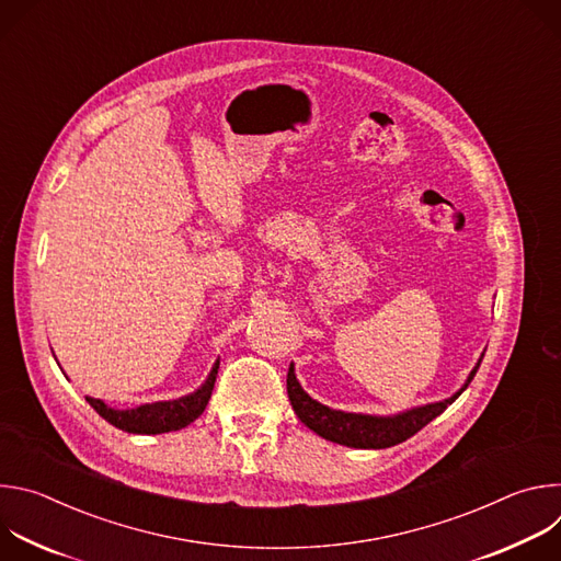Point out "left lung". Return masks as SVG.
<instances>
[{
	"label": "left lung",
	"instance_id": "1",
	"mask_svg": "<svg viewBox=\"0 0 561 561\" xmlns=\"http://www.w3.org/2000/svg\"><path fill=\"white\" fill-rule=\"evenodd\" d=\"M479 362H482V359H479ZM479 362L470 370L466 383L455 394L444 399V402L417 407V409L397 413V415H390V417L333 411L324 404L314 402V399L308 397V392H304V388L299 386L293 364L288 368L286 390H288V399H290V407H293L295 415L301 420V424H306L319 437H324V439L335 442V444H342V446H351V448H390L394 444L407 442L417 431H422L428 422H433L437 415H442L455 402V399L468 388V383L472 381V377L479 368Z\"/></svg>",
	"mask_w": 561,
	"mask_h": 561
}]
</instances>
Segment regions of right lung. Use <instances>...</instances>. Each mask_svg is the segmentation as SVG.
<instances>
[{
	"mask_svg": "<svg viewBox=\"0 0 561 561\" xmlns=\"http://www.w3.org/2000/svg\"><path fill=\"white\" fill-rule=\"evenodd\" d=\"M217 368H219V359L215 362L206 381L195 392H191L186 397H180V399H171V402L144 404V407L128 409V411L111 409L102 402V399H95V397H87V402L108 424H113L119 431L133 433V435H159V433L180 431V428L188 426L191 422H195L204 413L208 399L213 394V386H215V379H217Z\"/></svg>",
	"mask_w": 561,
	"mask_h": 561,
	"instance_id": "add662e5",
	"label": "right lung"
}]
</instances>
